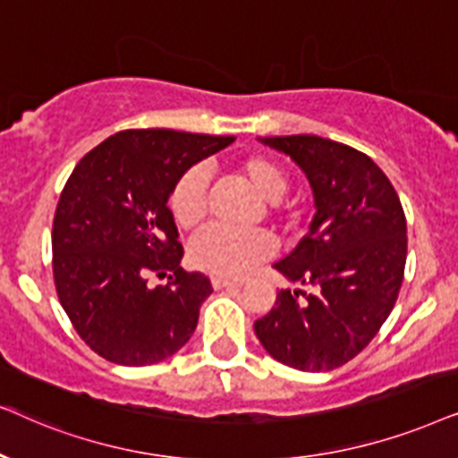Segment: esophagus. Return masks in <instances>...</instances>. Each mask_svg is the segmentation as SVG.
<instances>
[{"label":"esophagus","instance_id":"1","mask_svg":"<svg viewBox=\"0 0 458 458\" xmlns=\"http://www.w3.org/2000/svg\"><path fill=\"white\" fill-rule=\"evenodd\" d=\"M241 284H242L241 280H230V278H224V276H211V286L216 291L230 289V286H241Z\"/></svg>","mask_w":458,"mask_h":458}]
</instances>
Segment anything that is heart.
<instances>
[{
  "label": "heart",
  "instance_id": "obj_1",
  "mask_svg": "<svg viewBox=\"0 0 458 458\" xmlns=\"http://www.w3.org/2000/svg\"><path fill=\"white\" fill-rule=\"evenodd\" d=\"M236 178L266 200V216L283 236L300 233L303 213L284 200L289 178L276 161L266 155H247L236 161ZM209 209V184L200 167H188L178 175L169 192V211L178 228L192 230ZM274 245L264 233H230L219 225H207L191 241L188 259L197 270L224 278H239L270 258Z\"/></svg>",
  "mask_w": 458,
  "mask_h": 458
}]
</instances>
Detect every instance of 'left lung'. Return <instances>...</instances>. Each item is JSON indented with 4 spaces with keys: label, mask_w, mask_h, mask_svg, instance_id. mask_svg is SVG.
<instances>
[{
    "label": "left lung",
    "mask_w": 458,
    "mask_h": 458,
    "mask_svg": "<svg viewBox=\"0 0 458 458\" xmlns=\"http://www.w3.org/2000/svg\"><path fill=\"white\" fill-rule=\"evenodd\" d=\"M303 169L316 213L293 251L274 267L312 293L278 291L255 320L274 360L297 370H333L358 356L395 306L406 266V216L373 158L320 136L261 138Z\"/></svg>",
    "instance_id": "1"
}]
</instances>
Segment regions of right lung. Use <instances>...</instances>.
<instances>
[{
	"instance_id": "1",
	"label": "right lung",
	"mask_w": 458,
	"mask_h": 458,
	"mask_svg": "<svg viewBox=\"0 0 458 458\" xmlns=\"http://www.w3.org/2000/svg\"><path fill=\"white\" fill-rule=\"evenodd\" d=\"M234 136L125 130L89 150L60 194L52 225V270L60 306L98 356L146 367L192 337L211 295L184 255L167 200L174 182ZM167 285L150 290L148 273Z\"/></svg>"
}]
</instances>
